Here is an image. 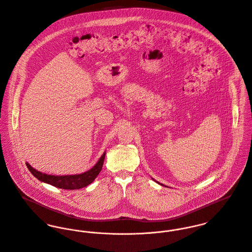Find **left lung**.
<instances>
[{
	"label": "left lung",
	"mask_w": 252,
	"mask_h": 252,
	"mask_svg": "<svg viewBox=\"0 0 252 252\" xmlns=\"http://www.w3.org/2000/svg\"><path fill=\"white\" fill-rule=\"evenodd\" d=\"M155 181H156V180H155ZM156 182H157V183H159V184H160V185H163V184H162V183H160V182H158V181H156ZM163 186H164V185H163Z\"/></svg>",
	"instance_id": "8db88e82"
}]
</instances>
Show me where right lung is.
<instances>
[{
    "label": "right lung",
    "instance_id": "1",
    "mask_svg": "<svg viewBox=\"0 0 252 252\" xmlns=\"http://www.w3.org/2000/svg\"><path fill=\"white\" fill-rule=\"evenodd\" d=\"M105 156H106V151L104 152V154L101 156L99 161L96 163V165L92 169L79 175L52 176V175H47V174L36 171V169H34L29 163H26V166L31 172V174L37 180L48 183L57 188L74 190V189H80V188L86 187L87 185H89L94 181L103 168Z\"/></svg>",
    "mask_w": 252,
    "mask_h": 252
}]
</instances>
